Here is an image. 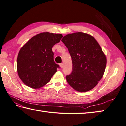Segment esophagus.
<instances>
[{
  "mask_svg": "<svg viewBox=\"0 0 126 126\" xmlns=\"http://www.w3.org/2000/svg\"><path fill=\"white\" fill-rule=\"evenodd\" d=\"M59 66H60V68H62L63 67V63H60L59 64Z\"/></svg>",
  "mask_w": 126,
  "mask_h": 126,
  "instance_id": "obj_1",
  "label": "esophagus"
}]
</instances>
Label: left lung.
I'll return each mask as SVG.
<instances>
[{"label":"left lung","instance_id":"obj_1","mask_svg":"<svg viewBox=\"0 0 126 126\" xmlns=\"http://www.w3.org/2000/svg\"><path fill=\"white\" fill-rule=\"evenodd\" d=\"M61 41L68 49L73 64L67 81L77 91L91 90L101 79L107 63L101 46L93 36L80 32L66 35Z\"/></svg>","mask_w":126,"mask_h":126}]
</instances>
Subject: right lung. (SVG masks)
I'll return each instance as SVG.
<instances>
[{"instance_id":"obj_1","label":"right lung","mask_w":126,"mask_h":126,"mask_svg":"<svg viewBox=\"0 0 126 126\" xmlns=\"http://www.w3.org/2000/svg\"><path fill=\"white\" fill-rule=\"evenodd\" d=\"M62 37L61 34L41 33L21 47L17 58V72L26 86L38 89L49 82L59 67L54 61L52 48Z\"/></svg>"}]
</instances>
